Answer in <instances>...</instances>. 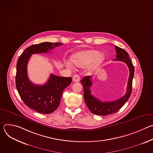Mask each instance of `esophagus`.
Returning a JSON list of instances; mask_svg holds the SVG:
<instances>
[{"instance_id": "1", "label": "esophagus", "mask_w": 153, "mask_h": 153, "mask_svg": "<svg viewBox=\"0 0 153 153\" xmlns=\"http://www.w3.org/2000/svg\"><path fill=\"white\" fill-rule=\"evenodd\" d=\"M73 81L74 82H78L80 81V77L78 74H74L73 77Z\"/></svg>"}]
</instances>
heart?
<instances>
[{
    "label": "heart",
    "instance_id": "b5f03b06",
    "mask_svg": "<svg viewBox=\"0 0 153 153\" xmlns=\"http://www.w3.org/2000/svg\"><path fill=\"white\" fill-rule=\"evenodd\" d=\"M104 60L105 56L100 51L95 50L81 51L73 54L71 57V60L75 66L82 68L91 63L92 69L98 68ZM67 65L69 67H73L70 62H67Z\"/></svg>",
    "mask_w": 153,
    "mask_h": 153
}]
</instances>
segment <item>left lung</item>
Instances as JSON below:
<instances>
[{
  "mask_svg": "<svg viewBox=\"0 0 153 153\" xmlns=\"http://www.w3.org/2000/svg\"><path fill=\"white\" fill-rule=\"evenodd\" d=\"M117 53L115 61H122L126 63L129 70L126 92L121 98L112 102H102L91 94L90 87L93 85L92 76H88L83 78L80 82L83 87L84 100L90 111L94 114L105 116L117 112L125 105L132 92V83L134 74V67L128 53L122 48L115 46Z\"/></svg>",
  "mask_w": 153,
  "mask_h": 153,
  "instance_id": "8db88e82",
  "label": "left lung"
}]
</instances>
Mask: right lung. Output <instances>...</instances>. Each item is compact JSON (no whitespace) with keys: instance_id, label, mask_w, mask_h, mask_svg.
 <instances>
[{"instance_id":"obj_1","label":"right lung","mask_w":153,"mask_h":153,"mask_svg":"<svg viewBox=\"0 0 153 153\" xmlns=\"http://www.w3.org/2000/svg\"><path fill=\"white\" fill-rule=\"evenodd\" d=\"M62 43L43 42L28 47L18 59L16 66V85L20 98L27 106L42 114L54 112L60 104L64 89L69 86L71 77L51 74L47 82L43 85L33 83L28 79L27 64L33 54L47 53Z\"/></svg>"}]
</instances>
